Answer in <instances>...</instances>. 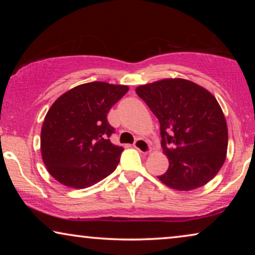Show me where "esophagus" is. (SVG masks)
I'll return each instance as SVG.
<instances>
[{
	"mask_svg": "<svg viewBox=\"0 0 255 255\" xmlns=\"http://www.w3.org/2000/svg\"><path fill=\"white\" fill-rule=\"evenodd\" d=\"M134 147L138 149L139 152L141 153H148L151 152V146H149L148 141L145 140V139H141V138H138L137 140L134 141Z\"/></svg>",
	"mask_w": 255,
	"mask_h": 255,
	"instance_id": "34e87169",
	"label": "esophagus"
}]
</instances>
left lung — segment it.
Returning <instances> with one entry per match:
<instances>
[{"mask_svg": "<svg viewBox=\"0 0 255 255\" xmlns=\"http://www.w3.org/2000/svg\"><path fill=\"white\" fill-rule=\"evenodd\" d=\"M137 95L160 123L169 167L159 180L172 189H196L214 179L228 151V125L210 92L184 79L139 86Z\"/></svg>", "mask_w": 255, "mask_h": 255, "instance_id": "8db88e82", "label": "left lung"}]
</instances>
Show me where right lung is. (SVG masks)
<instances>
[{"instance_id":"right-lung-1","label":"right lung","mask_w":255,"mask_h":255,"mask_svg":"<svg viewBox=\"0 0 255 255\" xmlns=\"http://www.w3.org/2000/svg\"><path fill=\"white\" fill-rule=\"evenodd\" d=\"M128 87L89 82L68 90L52 104L40 133L48 173L66 187L93 186L116 169L123 147L111 144L115 128L108 113Z\"/></svg>"}]
</instances>
